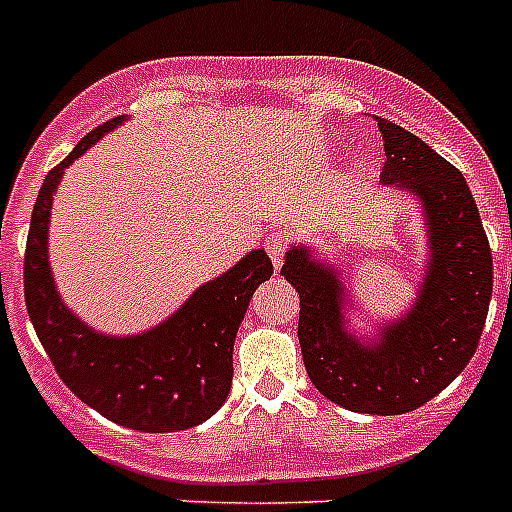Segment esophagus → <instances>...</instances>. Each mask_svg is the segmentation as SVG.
<instances>
[{
	"mask_svg": "<svg viewBox=\"0 0 512 512\" xmlns=\"http://www.w3.org/2000/svg\"><path fill=\"white\" fill-rule=\"evenodd\" d=\"M266 253H269V259L274 261V266H282L284 253H287V235L282 233H269L266 235Z\"/></svg>",
	"mask_w": 512,
	"mask_h": 512,
	"instance_id": "1",
	"label": "esophagus"
}]
</instances>
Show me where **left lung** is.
Returning <instances> with one entry per match:
<instances>
[{
  "label": "left lung",
  "mask_w": 512,
  "mask_h": 512,
  "mask_svg": "<svg viewBox=\"0 0 512 512\" xmlns=\"http://www.w3.org/2000/svg\"><path fill=\"white\" fill-rule=\"evenodd\" d=\"M382 182L418 194L431 225V266L408 318L364 346L343 328L336 271L292 248L282 277L300 292L297 338L307 377L346 410L402 415L446 390L472 361L492 297V251L469 184L418 135L377 117Z\"/></svg>",
  "instance_id": "left-lung-1"
}]
</instances>
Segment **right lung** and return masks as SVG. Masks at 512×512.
I'll list each match as a JSON object with an SVG mask.
<instances>
[{
  "label": "right lung",
  "instance_id": "obj_1",
  "mask_svg": "<svg viewBox=\"0 0 512 512\" xmlns=\"http://www.w3.org/2000/svg\"><path fill=\"white\" fill-rule=\"evenodd\" d=\"M122 117L107 120L53 166L33 207L25 248V305L63 384L104 418L146 433L200 425L233 384V343L253 292L274 274L264 251L248 253L205 284L164 325L135 338L99 336L63 307L48 266V217L63 169Z\"/></svg>",
  "mask_w": 512,
  "mask_h": 512
}]
</instances>
